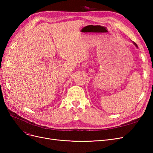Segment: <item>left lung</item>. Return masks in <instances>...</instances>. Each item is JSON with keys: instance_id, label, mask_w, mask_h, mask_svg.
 <instances>
[{"instance_id": "1", "label": "left lung", "mask_w": 153, "mask_h": 153, "mask_svg": "<svg viewBox=\"0 0 153 153\" xmlns=\"http://www.w3.org/2000/svg\"><path fill=\"white\" fill-rule=\"evenodd\" d=\"M133 44H134V45H135V47H137V48H138V46H137V44H136V43H135V42H133Z\"/></svg>"}]
</instances>
